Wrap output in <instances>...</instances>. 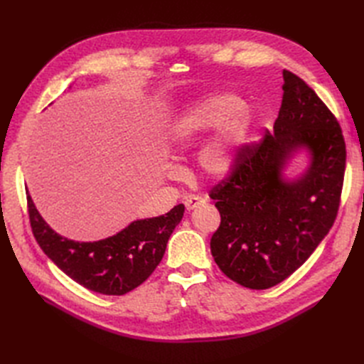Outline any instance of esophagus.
Wrapping results in <instances>:
<instances>
[{"label":"esophagus","instance_id":"1","mask_svg":"<svg viewBox=\"0 0 364 364\" xmlns=\"http://www.w3.org/2000/svg\"><path fill=\"white\" fill-rule=\"evenodd\" d=\"M200 203H205V199L200 196H190L185 199V206L188 211H191V209H194L196 206H199Z\"/></svg>","mask_w":364,"mask_h":364}]
</instances>
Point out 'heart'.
<instances>
[{
  "label": "heart",
  "instance_id": "heart-1",
  "mask_svg": "<svg viewBox=\"0 0 364 364\" xmlns=\"http://www.w3.org/2000/svg\"><path fill=\"white\" fill-rule=\"evenodd\" d=\"M215 129L197 162L205 174L218 178L234 167L250 129V115L238 95L214 92L196 100L174 119L170 141L178 150H188Z\"/></svg>",
  "mask_w": 364,
  "mask_h": 364
}]
</instances>
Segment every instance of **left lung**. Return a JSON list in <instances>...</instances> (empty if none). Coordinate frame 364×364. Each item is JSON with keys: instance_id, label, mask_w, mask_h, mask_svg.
I'll list each match as a JSON object with an SVG mask.
<instances>
[{"instance_id": "left-lung-1", "label": "left lung", "mask_w": 364, "mask_h": 364, "mask_svg": "<svg viewBox=\"0 0 364 364\" xmlns=\"http://www.w3.org/2000/svg\"><path fill=\"white\" fill-rule=\"evenodd\" d=\"M284 95L273 134L241 146L234 167L209 197L222 217L211 238L214 261L228 278L266 290L299 269L333 228L343 190L346 144L340 123L301 77L284 70ZM297 145L314 153L294 184L280 179Z\"/></svg>"}]
</instances>
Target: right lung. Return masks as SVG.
<instances>
[{
	"label": "right lung",
	"instance_id": "right-lung-1",
	"mask_svg": "<svg viewBox=\"0 0 364 364\" xmlns=\"http://www.w3.org/2000/svg\"><path fill=\"white\" fill-rule=\"evenodd\" d=\"M26 194L31 232L46 255L85 289L114 296L136 289L155 272L185 211L182 203L176 205L165 215L136 220L114 237L79 243L54 232Z\"/></svg>",
	"mask_w": 364,
	"mask_h": 364
}]
</instances>
